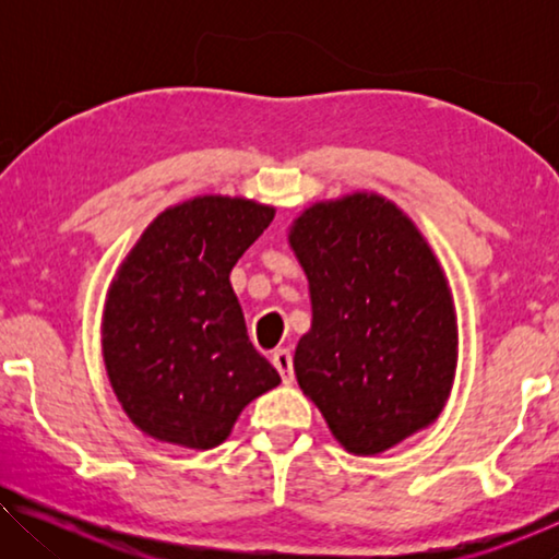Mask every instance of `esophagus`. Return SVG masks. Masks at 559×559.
I'll use <instances>...</instances> for the list:
<instances>
[{"label":"esophagus","mask_w":559,"mask_h":559,"mask_svg":"<svg viewBox=\"0 0 559 559\" xmlns=\"http://www.w3.org/2000/svg\"><path fill=\"white\" fill-rule=\"evenodd\" d=\"M271 362H273V367H276V370H278L281 380L286 382V384H290V382H293V359H290L288 349H276V353L271 355Z\"/></svg>","instance_id":"esophagus-1"}]
</instances>
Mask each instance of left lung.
<instances>
[{"label":"left lung","instance_id":"obj_1","mask_svg":"<svg viewBox=\"0 0 559 559\" xmlns=\"http://www.w3.org/2000/svg\"><path fill=\"white\" fill-rule=\"evenodd\" d=\"M288 246L310 296L293 370L333 439L377 456L429 429L456 382L459 318L427 236L402 206L357 189L306 206Z\"/></svg>","mask_w":559,"mask_h":559}]
</instances>
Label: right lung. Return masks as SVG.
<instances>
[{"mask_svg": "<svg viewBox=\"0 0 559 559\" xmlns=\"http://www.w3.org/2000/svg\"><path fill=\"white\" fill-rule=\"evenodd\" d=\"M276 216L246 197L197 194L145 226L112 276L103 365L120 409L159 443L206 451L281 384L246 333L231 269Z\"/></svg>", "mask_w": 559, "mask_h": 559, "instance_id": "add662e5", "label": "right lung"}]
</instances>
